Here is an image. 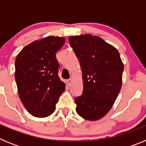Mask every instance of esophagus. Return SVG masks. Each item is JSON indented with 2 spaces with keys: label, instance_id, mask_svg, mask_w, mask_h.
Masks as SVG:
<instances>
[{
  "label": "esophagus",
  "instance_id": "obj_1",
  "mask_svg": "<svg viewBox=\"0 0 146 146\" xmlns=\"http://www.w3.org/2000/svg\"><path fill=\"white\" fill-rule=\"evenodd\" d=\"M67 83H68V85H69V86H71V84H72V78H70V79H69V80H67Z\"/></svg>",
  "mask_w": 146,
  "mask_h": 146
}]
</instances>
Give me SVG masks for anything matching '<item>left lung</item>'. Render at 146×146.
Instances as JSON below:
<instances>
[{"instance_id":"1","label":"left lung","mask_w":146,"mask_h":146,"mask_svg":"<svg viewBox=\"0 0 146 146\" xmlns=\"http://www.w3.org/2000/svg\"><path fill=\"white\" fill-rule=\"evenodd\" d=\"M69 42L79 59L83 91L74 99L76 111L88 121H97L113 107L122 86L123 64L117 49L91 34L70 36Z\"/></svg>"}]
</instances>
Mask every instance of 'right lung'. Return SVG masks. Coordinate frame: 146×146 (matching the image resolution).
I'll list each match as a JSON object with an SVG mask.
<instances>
[{"instance_id": "add662e5", "label": "right lung", "mask_w": 146, "mask_h": 146, "mask_svg": "<svg viewBox=\"0 0 146 146\" xmlns=\"http://www.w3.org/2000/svg\"><path fill=\"white\" fill-rule=\"evenodd\" d=\"M64 37H45L25 46L15 60V80L19 96L30 114L45 118L55 110L65 83L58 77L56 52Z\"/></svg>"}]
</instances>
